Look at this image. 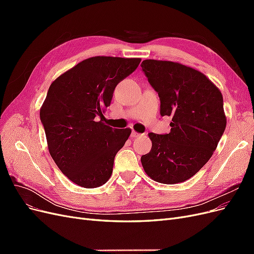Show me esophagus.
I'll list each match as a JSON object with an SVG mask.
<instances>
[{
  "instance_id": "34e87169",
  "label": "esophagus",
  "mask_w": 254,
  "mask_h": 254,
  "mask_svg": "<svg viewBox=\"0 0 254 254\" xmlns=\"http://www.w3.org/2000/svg\"><path fill=\"white\" fill-rule=\"evenodd\" d=\"M140 135H142V134L139 133V132H136V131H132L131 132V137H137V136H140Z\"/></svg>"
}]
</instances>
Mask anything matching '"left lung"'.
<instances>
[{
  "mask_svg": "<svg viewBox=\"0 0 254 254\" xmlns=\"http://www.w3.org/2000/svg\"><path fill=\"white\" fill-rule=\"evenodd\" d=\"M142 70L161 101V115L172 117L167 134L150 132L152 146L141 157L145 173L164 184L187 181L216 149L227 118L220 90L195 68L146 59Z\"/></svg>",
  "mask_w": 254,
  "mask_h": 254,
  "instance_id": "1",
  "label": "left lung"
}]
</instances>
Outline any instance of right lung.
<instances>
[{
    "mask_svg": "<svg viewBox=\"0 0 254 254\" xmlns=\"http://www.w3.org/2000/svg\"><path fill=\"white\" fill-rule=\"evenodd\" d=\"M140 63L141 58L91 57L51 83L40 108L49 151L59 170L79 187H101L111 177L115 155L131 129L106 125L103 113L117 84Z\"/></svg>",
    "mask_w": 254,
    "mask_h": 254,
    "instance_id": "right-lung-1",
    "label": "right lung"
}]
</instances>
